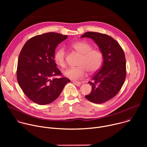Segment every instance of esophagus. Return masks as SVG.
<instances>
[{"instance_id":"1","label":"esophagus","mask_w":147,"mask_h":147,"mask_svg":"<svg viewBox=\"0 0 147 147\" xmlns=\"http://www.w3.org/2000/svg\"><path fill=\"white\" fill-rule=\"evenodd\" d=\"M73 82L74 84L76 86H80L81 85V82H80L78 81H73Z\"/></svg>"}]
</instances>
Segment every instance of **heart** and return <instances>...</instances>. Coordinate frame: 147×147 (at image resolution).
Listing matches in <instances>:
<instances>
[{
	"label": "heart",
	"instance_id": "b5f03b06",
	"mask_svg": "<svg viewBox=\"0 0 147 147\" xmlns=\"http://www.w3.org/2000/svg\"><path fill=\"white\" fill-rule=\"evenodd\" d=\"M71 47L82 56L78 63V67H71L63 71L65 77L78 80L84 77L87 71L94 73L99 70L103 61V55L100 51L93 49L92 45L86 41L77 42L71 45ZM54 59L59 66L65 67L66 51L63 47L59 48L55 52Z\"/></svg>",
	"mask_w": 147,
	"mask_h": 147
}]
</instances>
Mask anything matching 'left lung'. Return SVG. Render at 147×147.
I'll return each instance as SVG.
<instances>
[{
	"label": "left lung",
	"mask_w": 147,
	"mask_h": 147,
	"mask_svg": "<svg viewBox=\"0 0 147 147\" xmlns=\"http://www.w3.org/2000/svg\"><path fill=\"white\" fill-rule=\"evenodd\" d=\"M81 38L92 39L103 55V65L100 70L92 77V90L86 98L95 103L105 102L120 90L126 76L124 53L111 36L95 32H87Z\"/></svg>",
	"instance_id": "1"
}]
</instances>
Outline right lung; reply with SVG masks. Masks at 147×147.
I'll use <instances>...</instances> for the list:
<instances>
[{"mask_svg":"<svg viewBox=\"0 0 147 147\" xmlns=\"http://www.w3.org/2000/svg\"><path fill=\"white\" fill-rule=\"evenodd\" d=\"M67 38L56 32H48L30 39L21 51L17 63V78L25 95L38 105L49 104L56 99L66 84L54 60L57 45Z\"/></svg>","mask_w":147,"mask_h":147,"instance_id":"1","label":"right lung"}]
</instances>
